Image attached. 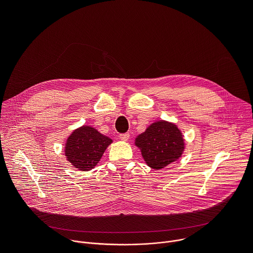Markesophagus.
Here are the masks:
<instances>
[{
  "mask_svg": "<svg viewBox=\"0 0 253 253\" xmlns=\"http://www.w3.org/2000/svg\"><path fill=\"white\" fill-rule=\"evenodd\" d=\"M130 137V134L129 133H124V134H120L119 135V138L122 140V141H128Z\"/></svg>",
  "mask_w": 253,
  "mask_h": 253,
  "instance_id": "34e87169",
  "label": "esophagus"
}]
</instances>
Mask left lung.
Returning <instances> with one entry per match:
<instances>
[{
	"mask_svg": "<svg viewBox=\"0 0 253 253\" xmlns=\"http://www.w3.org/2000/svg\"><path fill=\"white\" fill-rule=\"evenodd\" d=\"M135 145L140 149L144 161L155 170L177 161L185 149L181 130L174 123L165 120L148 126L135 138Z\"/></svg>",
	"mask_w": 253,
	"mask_h": 253,
	"instance_id": "1",
	"label": "left lung"
}]
</instances>
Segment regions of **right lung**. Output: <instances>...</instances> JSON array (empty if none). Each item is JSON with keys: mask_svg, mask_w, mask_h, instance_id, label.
Listing matches in <instances>:
<instances>
[{"mask_svg": "<svg viewBox=\"0 0 253 253\" xmlns=\"http://www.w3.org/2000/svg\"><path fill=\"white\" fill-rule=\"evenodd\" d=\"M112 139L101 134L92 126L84 125L75 129L65 144L67 160L81 171L92 170L102 158Z\"/></svg>", "mask_w": 253, "mask_h": 253, "instance_id": "1", "label": "right lung"}]
</instances>
